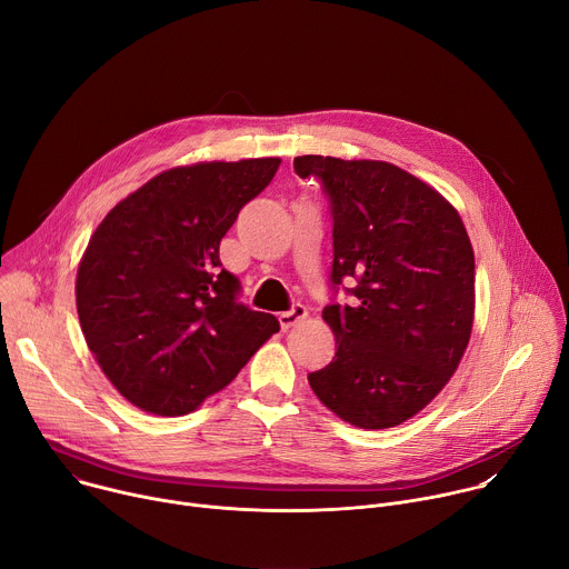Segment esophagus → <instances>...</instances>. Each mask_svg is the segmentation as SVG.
<instances>
[{"label": "esophagus", "mask_w": 569, "mask_h": 569, "mask_svg": "<svg viewBox=\"0 0 569 569\" xmlns=\"http://www.w3.org/2000/svg\"><path fill=\"white\" fill-rule=\"evenodd\" d=\"M306 315H308L306 306H301V303H292V308H290V310L279 312V323H281V329H283V331L292 329L295 323H297V321H301Z\"/></svg>", "instance_id": "obj_1"}]
</instances>
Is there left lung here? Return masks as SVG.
Masks as SVG:
<instances>
[{"mask_svg":"<svg viewBox=\"0 0 569 569\" xmlns=\"http://www.w3.org/2000/svg\"><path fill=\"white\" fill-rule=\"evenodd\" d=\"M295 171L315 176L331 202V288L351 295L321 310L338 351L308 382L356 428L400 426L443 389L470 340L466 227L439 191L387 161L303 154Z\"/></svg>","mask_w":569,"mask_h":569,"instance_id":"1","label":"left lung"}]
</instances>
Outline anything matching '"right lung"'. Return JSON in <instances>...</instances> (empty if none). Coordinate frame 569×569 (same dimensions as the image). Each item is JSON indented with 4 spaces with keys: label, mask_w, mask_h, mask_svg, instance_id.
I'll list each match as a JSON object with an SVG mask.
<instances>
[{
    "label": "right lung",
    "mask_w": 569,
    "mask_h": 569,
    "mask_svg": "<svg viewBox=\"0 0 569 569\" xmlns=\"http://www.w3.org/2000/svg\"><path fill=\"white\" fill-rule=\"evenodd\" d=\"M279 157L202 161L159 173L97 227L78 266L76 308L99 367L139 410L180 417L227 387L279 331L240 303L218 248Z\"/></svg>",
    "instance_id": "right-lung-1"
}]
</instances>
